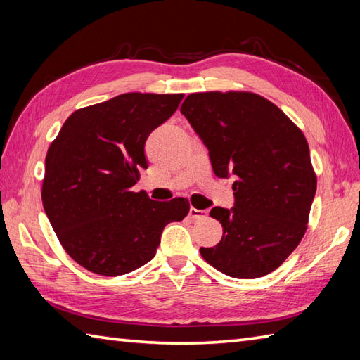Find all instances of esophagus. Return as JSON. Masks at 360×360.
<instances>
[{"instance_id": "obj_1", "label": "esophagus", "mask_w": 360, "mask_h": 360, "mask_svg": "<svg viewBox=\"0 0 360 360\" xmlns=\"http://www.w3.org/2000/svg\"><path fill=\"white\" fill-rule=\"evenodd\" d=\"M188 215L192 219H204L205 217H207V210H200V209L192 207L188 212Z\"/></svg>"}]
</instances>
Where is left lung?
I'll return each instance as SVG.
<instances>
[{
  "label": "left lung",
  "mask_w": 360,
  "mask_h": 360,
  "mask_svg": "<svg viewBox=\"0 0 360 360\" xmlns=\"http://www.w3.org/2000/svg\"><path fill=\"white\" fill-rule=\"evenodd\" d=\"M181 112L209 150L218 178L233 174L235 205L213 207L223 238L202 258L233 278L275 271L302 241L317 178L302 129L267 98L246 91L187 96Z\"/></svg>",
  "instance_id": "obj_1"
}]
</instances>
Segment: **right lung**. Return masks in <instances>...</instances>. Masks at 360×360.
<instances>
[{"mask_svg":"<svg viewBox=\"0 0 360 360\" xmlns=\"http://www.w3.org/2000/svg\"><path fill=\"white\" fill-rule=\"evenodd\" d=\"M184 94L127 93L74 111L46 155L41 200L58 241L85 269L117 277L156 255L164 227L182 221L186 198L133 192L147 168L145 141Z\"/></svg>","mask_w":360,"mask_h":360,"instance_id":"right-lung-1","label":"right lung"}]
</instances>
